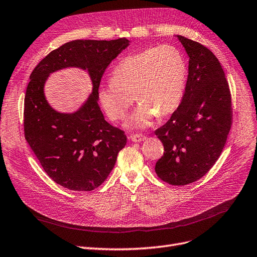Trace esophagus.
<instances>
[{
  "instance_id": "34e87169",
  "label": "esophagus",
  "mask_w": 257,
  "mask_h": 257,
  "mask_svg": "<svg viewBox=\"0 0 257 257\" xmlns=\"http://www.w3.org/2000/svg\"><path fill=\"white\" fill-rule=\"evenodd\" d=\"M131 139L133 142H140V141L146 139V136H143L141 134H133V135H131Z\"/></svg>"
}]
</instances>
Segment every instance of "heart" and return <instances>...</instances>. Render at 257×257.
I'll return each instance as SVG.
<instances>
[{
  "mask_svg": "<svg viewBox=\"0 0 257 257\" xmlns=\"http://www.w3.org/2000/svg\"><path fill=\"white\" fill-rule=\"evenodd\" d=\"M188 79L181 51L172 45L150 47L123 59L112 69L110 83L98 91L99 102L111 121H121L134 102L140 105L130 125L149 126L153 119L168 116L180 105Z\"/></svg>",
  "mask_w": 257,
  "mask_h": 257,
  "instance_id": "heart-1",
  "label": "heart"
}]
</instances>
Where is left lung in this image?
<instances>
[{"instance_id":"obj_1","label":"left lung","mask_w":257,"mask_h":257,"mask_svg":"<svg viewBox=\"0 0 257 257\" xmlns=\"http://www.w3.org/2000/svg\"><path fill=\"white\" fill-rule=\"evenodd\" d=\"M189 56L184 95L169 121L155 131L164 153L157 176L172 186L197 181L219 158L232 125V100L224 71L212 51L176 36Z\"/></svg>"}]
</instances>
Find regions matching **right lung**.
Masks as SVG:
<instances>
[{
	"instance_id": "obj_1",
	"label": "right lung",
	"mask_w": 257,
	"mask_h": 257,
	"mask_svg": "<svg viewBox=\"0 0 257 257\" xmlns=\"http://www.w3.org/2000/svg\"><path fill=\"white\" fill-rule=\"evenodd\" d=\"M128 40H75L50 53L34 68L24 99V135L47 175L71 191H93L105 181L125 133L104 120L98 104L101 78ZM69 66L87 69L93 94L74 114H60L47 103L43 86L53 71Z\"/></svg>"
}]
</instances>
